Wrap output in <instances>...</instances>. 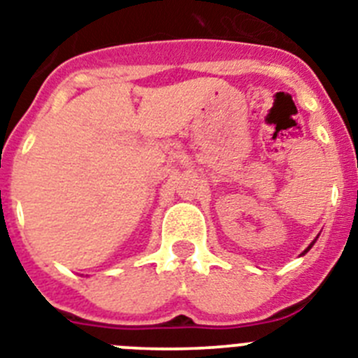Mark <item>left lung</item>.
Returning a JSON list of instances; mask_svg holds the SVG:
<instances>
[{
  "label": "left lung",
  "instance_id": "1",
  "mask_svg": "<svg viewBox=\"0 0 358 358\" xmlns=\"http://www.w3.org/2000/svg\"><path fill=\"white\" fill-rule=\"evenodd\" d=\"M310 248H312V243H310ZM310 248H308V249H310ZM308 249H306V251H308ZM306 251H305V252H306Z\"/></svg>",
  "mask_w": 358,
  "mask_h": 358
}]
</instances>
